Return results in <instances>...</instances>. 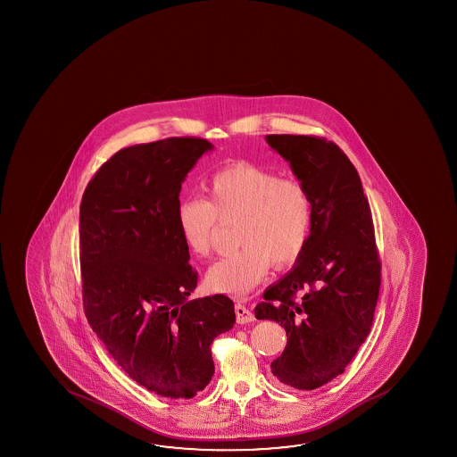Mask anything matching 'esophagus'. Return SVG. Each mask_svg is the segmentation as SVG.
Listing matches in <instances>:
<instances>
[{"label": "esophagus", "instance_id": "esophagus-1", "mask_svg": "<svg viewBox=\"0 0 457 457\" xmlns=\"http://www.w3.org/2000/svg\"><path fill=\"white\" fill-rule=\"evenodd\" d=\"M236 317H237V323H240V325L254 320L253 312L248 307L242 306V304H236Z\"/></svg>", "mask_w": 457, "mask_h": 457}]
</instances>
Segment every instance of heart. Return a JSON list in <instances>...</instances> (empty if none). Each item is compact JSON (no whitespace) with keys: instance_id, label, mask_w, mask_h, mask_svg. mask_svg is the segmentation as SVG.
<instances>
[{"instance_id":"b5f03b06","label":"heart","mask_w":457,"mask_h":457,"mask_svg":"<svg viewBox=\"0 0 457 457\" xmlns=\"http://www.w3.org/2000/svg\"><path fill=\"white\" fill-rule=\"evenodd\" d=\"M312 217L311 195L300 180L248 164L215 173L205 199L189 197L177 209L181 240L199 258L210 253L220 221H237L239 250L218 260L205 274L209 292L229 296L252 292L270 262L280 268L296 262L306 248Z\"/></svg>"}]
</instances>
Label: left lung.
<instances>
[{"instance_id":"8db88e82","label":"left lung","mask_w":457,"mask_h":457,"mask_svg":"<svg viewBox=\"0 0 457 457\" xmlns=\"http://www.w3.org/2000/svg\"><path fill=\"white\" fill-rule=\"evenodd\" d=\"M312 201L306 248L254 307L287 331L270 363L290 387L314 390L343 373L367 339L381 287L373 220L359 173L335 143L307 135H266Z\"/></svg>"}]
</instances>
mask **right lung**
<instances>
[{
    "label": "right lung",
    "instance_id": "add662e5",
    "mask_svg": "<svg viewBox=\"0 0 457 457\" xmlns=\"http://www.w3.org/2000/svg\"><path fill=\"white\" fill-rule=\"evenodd\" d=\"M205 138L118 151L84 191L79 242L84 312L106 351L143 387L193 398L215 373L210 345L236 323L225 295L187 300L197 274L177 225L181 183Z\"/></svg>",
    "mask_w": 457,
    "mask_h": 457
}]
</instances>
